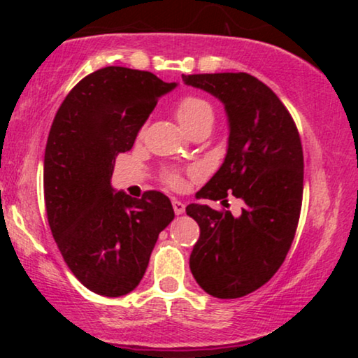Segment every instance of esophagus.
Segmentation results:
<instances>
[{"label":"esophagus","instance_id":"1","mask_svg":"<svg viewBox=\"0 0 358 358\" xmlns=\"http://www.w3.org/2000/svg\"><path fill=\"white\" fill-rule=\"evenodd\" d=\"M173 208H174L176 215H182L184 210H185V205L178 199H173Z\"/></svg>","mask_w":358,"mask_h":358}]
</instances>
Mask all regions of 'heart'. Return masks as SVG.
Instances as JSON below:
<instances>
[{
	"instance_id": "b5f03b06",
	"label": "heart",
	"mask_w": 358,
	"mask_h": 358,
	"mask_svg": "<svg viewBox=\"0 0 358 358\" xmlns=\"http://www.w3.org/2000/svg\"><path fill=\"white\" fill-rule=\"evenodd\" d=\"M176 119L184 127L189 134H192L195 129L203 125H212L215 119V112L212 104L207 99L200 96H184L176 106ZM163 180L169 187H179L180 174L178 171H166L163 174Z\"/></svg>"
}]
</instances>
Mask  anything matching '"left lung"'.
<instances>
[{"label": "left lung", "instance_id": "8db88e82", "mask_svg": "<svg viewBox=\"0 0 358 358\" xmlns=\"http://www.w3.org/2000/svg\"><path fill=\"white\" fill-rule=\"evenodd\" d=\"M185 85L224 104L228 153L199 197L241 199V217L192 203L199 223L189 266L208 295L241 298L261 288L285 261L303 200V148L295 120L275 92L248 73L182 75Z\"/></svg>", "mask_w": 358, "mask_h": 358}]
</instances>
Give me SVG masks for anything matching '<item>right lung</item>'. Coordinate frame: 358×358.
Segmentation results:
<instances>
[{"label":"right lung","mask_w":358,"mask_h":358,"mask_svg":"<svg viewBox=\"0 0 358 358\" xmlns=\"http://www.w3.org/2000/svg\"><path fill=\"white\" fill-rule=\"evenodd\" d=\"M174 86L150 71L106 66L83 78L53 119L43 158L48 224L73 275L97 295L134 290L174 218L158 190L134 199L110 187L115 158Z\"/></svg>","instance_id":"add662e5"}]
</instances>
